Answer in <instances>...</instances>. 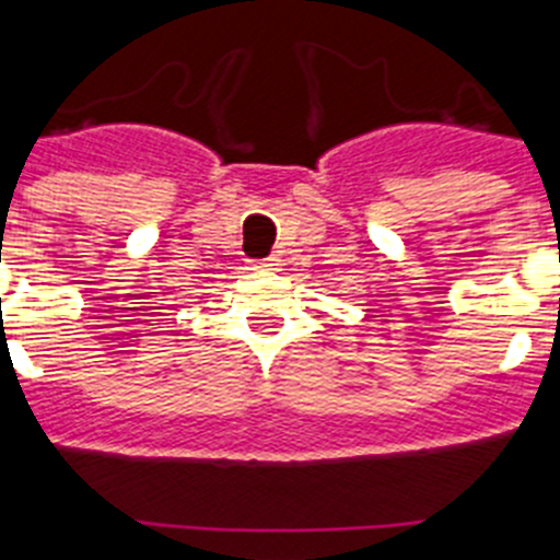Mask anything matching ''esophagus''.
Listing matches in <instances>:
<instances>
[{"label": "esophagus", "mask_w": 560, "mask_h": 560, "mask_svg": "<svg viewBox=\"0 0 560 560\" xmlns=\"http://www.w3.org/2000/svg\"><path fill=\"white\" fill-rule=\"evenodd\" d=\"M280 266L277 257H264V260H252V269H260V271H275Z\"/></svg>", "instance_id": "34e87169"}]
</instances>
